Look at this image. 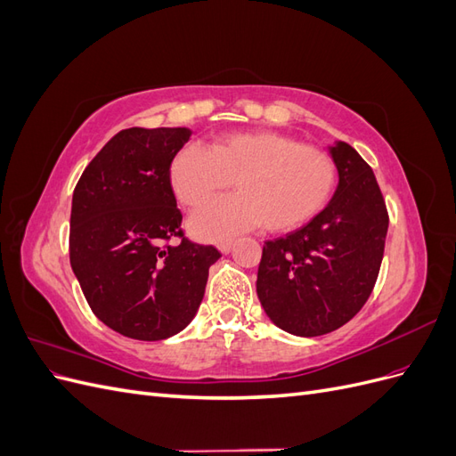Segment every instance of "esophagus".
Instances as JSON below:
<instances>
[{"label": "esophagus", "mask_w": 456, "mask_h": 456, "mask_svg": "<svg viewBox=\"0 0 456 456\" xmlns=\"http://www.w3.org/2000/svg\"><path fill=\"white\" fill-rule=\"evenodd\" d=\"M232 247H233V243H232V241H224V243H220V245H218V251L223 253V255H228V253L232 251Z\"/></svg>", "instance_id": "obj_1"}]
</instances>
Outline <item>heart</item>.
Masks as SVG:
<instances>
[{"label":"heart","instance_id":"obj_1","mask_svg":"<svg viewBox=\"0 0 456 456\" xmlns=\"http://www.w3.org/2000/svg\"><path fill=\"white\" fill-rule=\"evenodd\" d=\"M167 175L188 209L233 181L236 196L215 200L190 218V233L201 241H224L260 224L268 232L297 230L323 211L337 184L329 154L275 131H230L209 148L188 144L173 156Z\"/></svg>","mask_w":456,"mask_h":456}]
</instances>
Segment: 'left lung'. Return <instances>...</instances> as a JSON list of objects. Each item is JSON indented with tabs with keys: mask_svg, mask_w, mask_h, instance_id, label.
Wrapping results in <instances>:
<instances>
[{
	"mask_svg": "<svg viewBox=\"0 0 456 456\" xmlns=\"http://www.w3.org/2000/svg\"><path fill=\"white\" fill-rule=\"evenodd\" d=\"M338 184L306 226L266 241L256 295L273 325L320 337L348 323L375 287L388 211L365 159L342 141L329 146Z\"/></svg>",
	"mask_w": 456,
	"mask_h": 456,
	"instance_id": "1",
	"label": "left lung"
}]
</instances>
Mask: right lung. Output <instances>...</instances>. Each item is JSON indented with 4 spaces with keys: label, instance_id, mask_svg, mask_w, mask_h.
Wrapping results in <instances>:
<instances>
[{
    "label": "right lung",
    "instance_id": "obj_1",
    "mask_svg": "<svg viewBox=\"0 0 456 456\" xmlns=\"http://www.w3.org/2000/svg\"><path fill=\"white\" fill-rule=\"evenodd\" d=\"M186 127H131L110 139L74 190L70 265L93 314L136 340L169 338L194 320L213 245L184 238L169 163ZM181 237L178 246H165Z\"/></svg>",
    "mask_w": 456,
    "mask_h": 456
}]
</instances>
